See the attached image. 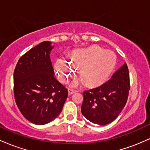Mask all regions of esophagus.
<instances>
[{
    "mask_svg": "<svg viewBox=\"0 0 150 150\" xmlns=\"http://www.w3.org/2000/svg\"><path fill=\"white\" fill-rule=\"evenodd\" d=\"M68 94H69V95L74 94L75 92H76V91L74 90V89H68Z\"/></svg>",
    "mask_w": 150,
    "mask_h": 150,
    "instance_id": "obj_1",
    "label": "esophagus"
}]
</instances>
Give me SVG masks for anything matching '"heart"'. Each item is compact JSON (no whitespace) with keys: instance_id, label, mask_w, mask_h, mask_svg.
Masks as SVG:
<instances>
[{"instance_id":"b5f03b06","label":"heart","mask_w":150,"mask_h":150,"mask_svg":"<svg viewBox=\"0 0 150 150\" xmlns=\"http://www.w3.org/2000/svg\"><path fill=\"white\" fill-rule=\"evenodd\" d=\"M117 57L113 51L94 45L75 51L67 62L58 59L55 63L58 79L61 83H67L78 70L79 76L87 86L95 87L104 84L116 68ZM75 81L73 85H77Z\"/></svg>"}]
</instances>
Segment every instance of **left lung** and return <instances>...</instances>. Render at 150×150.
Instances as JSON below:
<instances>
[{"mask_svg": "<svg viewBox=\"0 0 150 150\" xmlns=\"http://www.w3.org/2000/svg\"><path fill=\"white\" fill-rule=\"evenodd\" d=\"M130 88L129 71L125 63L107 82L83 92L82 115L94 124L111 123L124 108Z\"/></svg>", "mask_w": 150, "mask_h": 150, "instance_id": "left-lung-1", "label": "left lung"}]
</instances>
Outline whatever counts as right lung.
Here are the masks:
<instances>
[{"instance_id": "1", "label": "right lung", "mask_w": 150, "mask_h": 150, "mask_svg": "<svg viewBox=\"0 0 150 150\" xmlns=\"http://www.w3.org/2000/svg\"><path fill=\"white\" fill-rule=\"evenodd\" d=\"M51 43L43 42L19 59L14 71V96L27 120L44 125L61 112L68 89L54 76L50 52Z\"/></svg>"}]
</instances>
